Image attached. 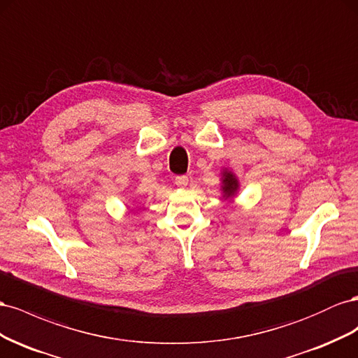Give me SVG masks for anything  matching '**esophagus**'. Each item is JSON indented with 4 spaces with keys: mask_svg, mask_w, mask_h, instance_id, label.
<instances>
[{
    "mask_svg": "<svg viewBox=\"0 0 358 358\" xmlns=\"http://www.w3.org/2000/svg\"><path fill=\"white\" fill-rule=\"evenodd\" d=\"M176 185L178 187H186L189 185V177L187 176H178V177H176Z\"/></svg>",
    "mask_w": 358,
    "mask_h": 358,
    "instance_id": "esophagus-1",
    "label": "esophagus"
}]
</instances>
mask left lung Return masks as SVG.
I'll use <instances>...</instances> for the list:
<instances>
[{"instance_id":"obj_1","label":"left lung","mask_w":358,"mask_h":358,"mask_svg":"<svg viewBox=\"0 0 358 358\" xmlns=\"http://www.w3.org/2000/svg\"><path fill=\"white\" fill-rule=\"evenodd\" d=\"M238 189V180L231 171H223V178H222V190H223V198H232L236 195Z\"/></svg>"}]
</instances>
